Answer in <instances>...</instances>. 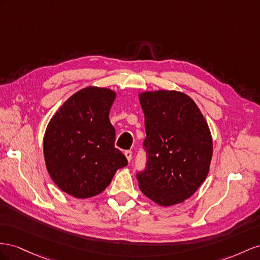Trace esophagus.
Returning <instances> with one entry per match:
<instances>
[{"label": "esophagus", "mask_w": 260, "mask_h": 260, "mask_svg": "<svg viewBox=\"0 0 260 260\" xmlns=\"http://www.w3.org/2000/svg\"><path fill=\"white\" fill-rule=\"evenodd\" d=\"M124 154H125L126 159L128 160V162H131V160H132V157H133V152H132L131 150H126V151L124 152Z\"/></svg>", "instance_id": "1"}]
</instances>
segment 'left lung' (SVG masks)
Returning a JSON list of instances; mask_svg holds the SVG:
<instances>
[{"label": "left lung", "mask_w": 260, "mask_h": 260, "mask_svg": "<svg viewBox=\"0 0 260 260\" xmlns=\"http://www.w3.org/2000/svg\"><path fill=\"white\" fill-rule=\"evenodd\" d=\"M146 168L139 188L160 206L189 198L203 184L212 157V138L204 115L187 94L174 90L143 92Z\"/></svg>", "instance_id": "obj_1"}]
</instances>
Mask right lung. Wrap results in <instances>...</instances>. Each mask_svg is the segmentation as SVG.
Segmentation results:
<instances>
[{
	"instance_id": "obj_1",
	"label": "right lung",
	"mask_w": 260,
	"mask_h": 260,
	"mask_svg": "<svg viewBox=\"0 0 260 260\" xmlns=\"http://www.w3.org/2000/svg\"><path fill=\"white\" fill-rule=\"evenodd\" d=\"M115 92L87 87L74 93L51 118L43 153L51 179L76 198L100 194L127 159L114 147L109 113Z\"/></svg>"
}]
</instances>
